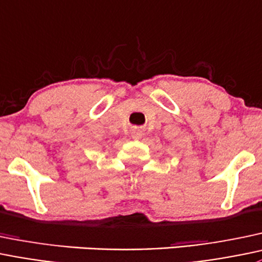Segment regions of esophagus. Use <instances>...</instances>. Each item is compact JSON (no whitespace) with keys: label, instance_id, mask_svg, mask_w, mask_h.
Listing matches in <instances>:
<instances>
[{"label":"esophagus","instance_id":"1","mask_svg":"<svg viewBox=\"0 0 262 262\" xmlns=\"http://www.w3.org/2000/svg\"><path fill=\"white\" fill-rule=\"evenodd\" d=\"M140 137H142V130H139V129H133V130H132V138L139 139Z\"/></svg>","mask_w":262,"mask_h":262}]
</instances>
